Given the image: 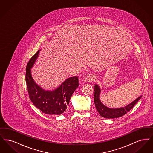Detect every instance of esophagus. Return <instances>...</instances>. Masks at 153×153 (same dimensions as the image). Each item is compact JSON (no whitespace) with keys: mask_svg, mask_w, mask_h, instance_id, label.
<instances>
[{"mask_svg":"<svg viewBox=\"0 0 153 153\" xmlns=\"http://www.w3.org/2000/svg\"><path fill=\"white\" fill-rule=\"evenodd\" d=\"M96 77L94 74H89L87 76L85 79V81L86 82H91L95 81Z\"/></svg>","mask_w":153,"mask_h":153,"instance_id":"1","label":"esophagus"}]
</instances>
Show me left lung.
Masks as SVG:
<instances>
[{
	"instance_id": "left-lung-1",
	"label": "left lung",
	"mask_w": 153,
	"mask_h": 153,
	"mask_svg": "<svg viewBox=\"0 0 153 153\" xmlns=\"http://www.w3.org/2000/svg\"><path fill=\"white\" fill-rule=\"evenodd\" d=\"M94 91V102L96 108L102 117L108 119H114L123 116L134 107V105L142 97V96H140L134 102H132L130 104L124 107H122L120 108H109L102 104V103L100 100L99 95L101 91L97 85H95Z\"/></svg>"
}]
</instances>
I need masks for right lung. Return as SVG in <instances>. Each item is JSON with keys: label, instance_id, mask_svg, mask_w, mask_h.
Wrapping results in <instances>:
<instances>
[{"label": "right lung", "instance_id": "add662e5", "mask_svg": "<svg viewBox=\"0 0 153 153\" xmlns=\"http://www.w3.org/2000/svg\"><path fill=\"white\" fill-rule=\"evenodd\" d=\"M39 51L30 59L26 66V82L30 99L35 107L44 114H62L67 108L71 96L79 87L78 77L73 76L66 79L58 88L53 91H46L42 89L33 79L30 69L36 61Z\"/></svg>", "mask_w": 153, "mask_h": 153}]
</instances>
